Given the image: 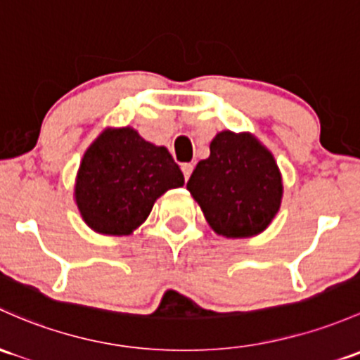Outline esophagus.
<instances>
[{"mask_svg":"<svg viewBox=\"0 0 360 360\" xmlns=\"http://www.w3.org/2000/svg\"><path fill=\"white\" fill-rule=\"evenodd\" d=\"M193 167H195V165L193 164H183L181 165V169H183V174H184V179H190V176H191V172H193Z\"/></svg>","mask_w":360,"mask_h":360,"instance_id":"obj_1","label":"esophagus"}]
</instances>
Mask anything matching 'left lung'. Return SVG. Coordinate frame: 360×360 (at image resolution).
<instances>
[{"instance_id": "8db88e82", "label": "left lung", "mask_w": 360, "mask_h": 360, "mask_svg": "<svg viewBox=\"0 0 360 360\" xmlns=\"http://www.w3.org/2000/svg\"><path fill=\"white\" fill-rule=\"evenodd\" d=\"M219 236L252 238L269 228L283 200L274 155L252 132L221 131L186 184Z\"/></svg>"}]
</instances>
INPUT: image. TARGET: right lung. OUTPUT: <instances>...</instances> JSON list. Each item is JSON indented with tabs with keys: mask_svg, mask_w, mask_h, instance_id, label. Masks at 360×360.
I'll return each mask as SVG.
<instances>
[{
	"mask_svg": "<svg viewBox=\"0 0 360 360\" xmlns=\"http://www.w3.org/2000/svg\"><path fill=\"white\" fill-rule=\"evenodd\" d=\"M184 176L165 146H157L132 127H107L84 151L74 200L94 233H134L165 191L181 188Z\"/></svg>",
	"mask_w": 360,
	"mask_h": 360,
	"instance_id": "obj_1",
	"label": "right lung"
}]
</instances>
